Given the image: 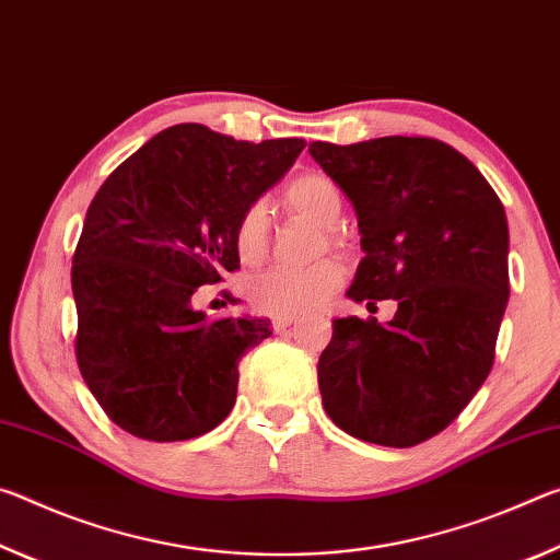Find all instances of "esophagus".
I'll use <instances>...</instances> for the list:
<instances>
[{
    "label": "esophagus",
    "instance_id": "obj_1",
    "mask_svg": "<svg viewBox=\"0 0 560 560\" xmlns=\"http://www.w3.org/2000/svg\"><path fill=\"white\" fill-rule=\"evenodd\" d=\"M295 323H298L295 315H278V317H272V329L275 332H288V327Z\"/></svg>",
    "mask_w": 560,
    "mask_h": 560
}]
</instances>
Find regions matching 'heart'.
Listing matches in <instances>:
<instances>
[{
    "mask_svg": "<svg viewBox=\"0 0 560 560\" xmlns=\"http://www.w3.org/2000/svg\"><path fill=\"white\" fill-rule=\"evenodd\" d=\"M282 200L290 210L305 215L325 231L340 223L345 200L335 180L323 173H302L288 183ZM270 243V218L262 200L245 206L233 228V245L243 262H260ZM345 270L340 262L325 260L310 270L270 268L247 282V298L270 315H300L317 310L340 290Z\"/></svg>",
    "mask_w": 560,
    "mask_h": 560,
    "instance_id": "1",
    "label": "heart"
}]
</instances>
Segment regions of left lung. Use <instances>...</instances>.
I'll return each instance as SVG.
<instances>
[{"instance_id":"1","label":"left lung","mask_w":560,"mask_h":560,"mask_svg":"<svg viewBox=\"0 0 560 560\" xmlns=\"http://www.w3.org/2000/svg\"><path fill=\"white\" fill-rule=\"evenodd\" d=\"M310 155L352 200L364 258L347 298L397 300L387 325L342 317L319 354L323 407L380 446L452 424L489 377L509 302V225L479 168L448 143L384 136Z\"/></svg>"}]
</instances>
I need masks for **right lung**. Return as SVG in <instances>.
<instances>
[{"label": "right lung", "mask_w": 560, "mask_h": 560, "mask_svg": "<svg viewBox=\"0 0 560 560\" xmlns=\"http://www.w3.org/2000/svg\"><path fill=\"white\" fill-rule=\"evenodd\" d=\"M305 149L171 126L91 200L73 253L77 362L106 417L145 442H186L235 405L237 362L270 337L258 317L210 319L200 285L241 268L233 228Z\"/></svg>", "instance_id": "1"}]
</instances>
